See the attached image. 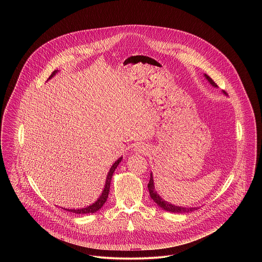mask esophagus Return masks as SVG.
I'll list each match as a JSON object with an SVG mask.
<instances>
[{"instance_id":"esophagus-1","label":"esophagus","mask_w":262,"mask_h":262,"mask_svg":"<svg viewBox=\"0 0 262 262\" xmlns=\"http://www.w3.org/2000/svg\"><path fill=\"white\" fill-rule=\"evenodd\" d=\"M133 152L136 153V154L144 155V154H146V153L148 152V148H147V146L144 145V144H137V145L134 147Z\"/></svg>"}]
</instances>
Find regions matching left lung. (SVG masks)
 Instances as JSON below:
<instances>
[{
  "label": "left lung",
  "mask_w": 262,
  "mask_h": 262,
  "mask_svg": "<svg viewBox=\"0 0 262 262\" xmlns=\"http://www.w3.org/2000/svg\"><path fill=\"white\" fill-rule=\"evenodd\" d=\"M204 76L206 77V79L210 82V84L214 88H218V85L214 82V80L209 76V75H204ZM222 93L224 94L225 96H227V94L225 93L224 91H222ZM148 190H149L150 198L154 201V203L159 207L161 208L162 210L164 211H167V212H170V213H176V214H182V213H191L195 210L199 209V207H182V206H176L173 204H170L166 201H164L160 195L159 193H157V191L155 190V187H154V180H153V176H152V171L150 172V181L149 184H148Z\"/></svg>",
  "instance_id": "1"
}]
</instances>
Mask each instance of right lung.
Segmentation results:
<instances>
[{"label": "right lung", "instance_id": "1", "mask_svg": "<svg viewBox=\"0 0 262 262\" xmlns=\"http://www.w3.org/2000/svg\"><path fill=\"white\" fill-rule=\"evenodd\" d=\"M59 71L56 70L52 73V75L49 76V78L47 80H49L50 78H52L54 75H56ZM123 159V156L119 157L111 166L108 174H107V178H106V183H105V186H104V189L101 193V195L98 198V200L96 202H94L93 204L86 206V207H83V208H80V209H68V208H61L62 210L64 211H68V212H71V213H75V214H94L98 211L101 210V208L104 206V204L106 203L107 199H108V195H109V191H110V186H111V181H112L113 174L117 168V166L120 164V162L122 161Z\"/></svg>", "mask_w": 262, "mask_h": 262}]
</instances>
